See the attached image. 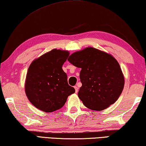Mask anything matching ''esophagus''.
I'll use <instances>...</instances> for the list:
<instances>
[{"label":"esophagus","mask_w":146,"mask_h":146,"mask_svg":"<svg viewBox=\"0 0 146 146\" xmlns=\"http://www.w3.org/2000/svg\"><path fill=\"white\" fill-rule=\"evenodd\" d=\"M74 88H75V92L76 93H77L78 92V90H79V88H78L77 86H74Z\"/></svg>","instance_id":"obj_1"}]
</instances>
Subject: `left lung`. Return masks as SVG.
<instances>
[{
    "instance_id": "8db88e82",
    "label": "left lung",
    "mask_w": 146,
    "mask_h": 146,
    "mask_svg": "<svg viewBox=\"0 0 146 146\" xmlns=\"http://www.w3.org/2000/svg\"><path fill=\"white\" fill-rule=\"evenodd\" d=\"M67 60L81 69L78 96L86 108H108L120 96L125 84L121 67L111 55L92 47L74 52Z\"/></svg>"
}]
</instances>
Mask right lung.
Returning <instances> with one entry per match:
<instances>
[{
	"label": "right lung",
	"mask_w": 146,
	"mask_h": 146,
	"mask_svg": "<svg viewBox=\"0 0 146 146\" xmlns=\"http://www.w3.org/2000/svg\"><path fill=\"white\" fill-rule=\"evenodd\" d=\"M69 53L53 49L33 62L28 69L25 90L30 102L38 110L50 113L62 108L67 97L75 92L67 82L62 66Z\"/></svg>",
	"instance_id": "1"
}]
</instances>
